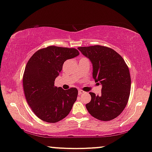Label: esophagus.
<instances>
[{
  "label": "esophagus",
  "instance_id": "obj_1",
  "mask_svg": "<svg viewBox=\"0 0 152 152\" xmlns=\"http://www.w3.org/2000/svg\"><path fill=\"white\" fill-rule=\"evenodd\" d=\"M85 93L84 91H82V90H79V92H78V94L79 95H82V94H83V93Z\"/></svg>",
  "mask_w": 152,
  "mask_h": 152
}]
</instances>
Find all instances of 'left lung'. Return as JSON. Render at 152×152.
<instances>
[{"mask_svg": "<svg viewBox=\"0 0 152 152\" xmlns=\"http://www.w3.org/2000/svg\"><path fill=\"white\" fill-rule=\"evenodd\" d=\"M93 64V77L102 85L101 94L90 92L86 107L93 117L102 121L117 118L127 104L131 90L129 70L121 56L103 45L79 47ZM99 84V83H97Z\"/></svg>", "mask_w": 152, "mask_h": 152, "instance_id": "8db88e82", "label": "left lung"}]
</instances>
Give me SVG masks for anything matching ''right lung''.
I'll return each mask as SVG.
<instances>
[{
    "label": "right lung",
    "mask_w": 152,
    "mask_h": 152,
    "mask_svg": "<svg viewBox=\"0 0 152 152\" xmlns=\"http://www.w3.org/2000/svg\"><path fill=\"white\" fill-rule=\"evenodd\" d=\"M80 55L75 48L48 46L37 50L27 63L23 85L27 102L43 121L55 123L66 118L77 97L76 88L55 86L64 61Z\"/></svg>",
    "instance_id": "right-lung-1"
}]
</instances>
